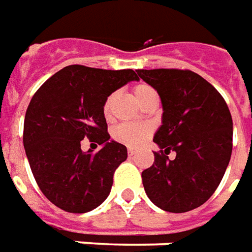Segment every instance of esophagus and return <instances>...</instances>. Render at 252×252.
Here are the masks:
<instances>
[{
  "label": "esophagus",
  "mask_w": 252,
  "mask_h": 252,
  "mask_svg": "<svg viewBox=\"0 0 252 252\" xmlns=\"http://www.w3.org/2000/svg\"><path fill=\"white\" fill-rule=\"evenodd\" d=\"M127 153H129V156H133V155H135V149H133V148H129V149H127Z\"/></svg>",
  "instance_id": "esophagus-1"
}]
</instances>
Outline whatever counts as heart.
Masks as SVG:
<instances>
[{
  "label": "heart",
  "instance_id": "b5f03b06",
  "mask_svg": "<svg viewBox=\"0 0 252 252\" xmlns=\"http://www.w3.org/2000/svg\"><path fill=\"white\" fill-rule=\"evenodd\" d=\"M134 96L137 101L140 103L141 106L144 107L146 103H149L153 99H158L155 89L151 88L149 85L146 84H138L135 85L134 89ZM114 97L115 94H112L107 97L106 103L103 106V111L104 115H108L111 111L112 103H114ZM152 129L146 125H135V123H122L117 126L114 131H112V137L114 140L121 142L123 145L130 146V148H137V146L142 145L149 137H151Z\"/></svg>",
  "mask_w": 252,
  "mask_h": 252
}]
</instances>
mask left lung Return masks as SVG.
I'll return each mask as SVG.
<instances>
[{
  "label": "left lung",
  "mask_w": 252,
  "mask_h": 252,
  "mask_svg": "<svg viewBox=\"0 0 252 252\" xmlns=\"http://www.w3.org/2000/svg\"><path fill=\"white\" fill-rule=\"evenodd\" d=\"M158 91L161 126L153 141L161 149L142 172L148 198L158 208L185 213L201 206L220 185L232 153L233 125L219 91L191 70H137ZM175 151L177 158L166 155Z\"/></svg>",
  "instance_id": "8db88e82"
}]
</instances>
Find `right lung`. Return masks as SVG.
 <instances>
[{
	"mask_svg": "<svg viewBox=\"0 0 252 252\" xmlns=\"http://www.w3.org/2000/svg\"><path fill=\"white\" fill-rule=\"evenodd\" d=\"M130 81H138L131 69L70 65L51 76L30 101L23 135L27 158L39 189L62 210L87 213L110 195L127 149L110 140L103 106ZM84 138L97 142L101 151L84 152Z\"/></svg>",
	"mask_w": 252,
	"mask_h": 252,
	"instance_id": "obj_1",
	"label": "right lung"
}]
</instances>
